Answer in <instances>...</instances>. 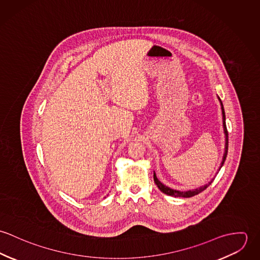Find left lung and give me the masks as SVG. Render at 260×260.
Here are the masks:
<instances>
[{"label":"left lung","mask_w":260,"mask_h":260,"mask_svg":"<svg viewBox=\"0 0 260 260\" xmlns=\"http://www.w3.org/2000/svg\"><path fill=\"white\" fill-rule=\"evenodd\" d=\"M218 99H219V101H220L221 109H222L223 129H224V134H225V148H224L222 162H221L220 167H219V169H218V170H220V169H221V167L223 166V164H224V162H225L226 156H227V151H228V132H227L226 123H225V112H224V108H223L222 102H221V100H220V98H219V97H218ZM153 177H154V182L156 183V185H157V187L160 189V191H161V192H163V193H165V194H167V195H170V196H174V197H186V198H187V197H192V196H194V195L199 194L200 192H202L203 190H205L208 186L210 185V184L212 183V181H213V179H212V180H211L210 182H208L206 185L201 186V187L196 188V189H193V190H188V191H179V190L171 189L170 187H167V186L162 184V183L157 179L155 172H154Z\"/></svg>","instance_id":"left-lung-1"}]
</instances>
